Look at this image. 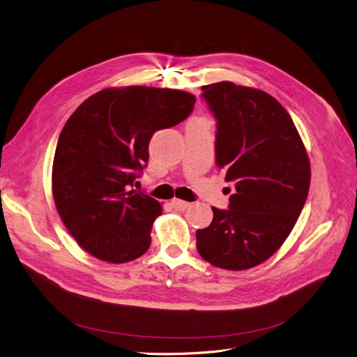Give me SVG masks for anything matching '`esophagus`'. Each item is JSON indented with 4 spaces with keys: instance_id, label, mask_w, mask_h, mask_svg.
Returning <instances> with one entry per match:
<instances>
[{
    "instance_id": "34e87169",
    "label": "esophagus",
    "mask_w": 357,
    "mask_h": 357,
    "mask_svg": "<svg viewBox=\"0 0 357 357\" xmlns=\"http://www.w3.org/2000/svg\"><path fill=\"white\" fill-rule=\"evenodd\" d=\"M172 206L176 208V211H185V208L190 206V203H187V202L180 200V199H173Z\"/></svg>"
}]
</instances>
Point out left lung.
Listing matches in <instances>:
<instances>
[{
	"instance_id": "left-lung-1",
	"label": "left lung",
	"mask_w": 357,
	"mask_h": 357,
	"mask_svg": "<svg viewBox=\"0 0 357 357\" xmlns=\"http://www.w3.org/2000/svg\"><path fill=\"white\" fill-rule=\"evenodd\" d=\"M202 91L218 121L216 164L235 193L226 211L212 207L196 246L208 264L243 271L274 255L291 234L308 196L310 160L275 98L226 80Z\"/></svg>"
}]
</instances>
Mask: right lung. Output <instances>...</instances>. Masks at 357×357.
I'll use <instances>...</instances> for the list:
<instances>
[{"mask_svg":"<svg viewBox=\"0 0 357 357\" xmlns=\"http://www.w3.org/2000/svg\"><path fill=\"white\" fill-rule=\"evenodd\" d=\"M195 102L176 89L108 88L65 123L53 160V199L69 234L92 257L123 264L150 248L162 208L132 184L149 161L153 134L184 121Z\"/></svg>","mask_w":357,"mask_h":357,"instance_id":"1","label":"right lung"}]
</instances>
